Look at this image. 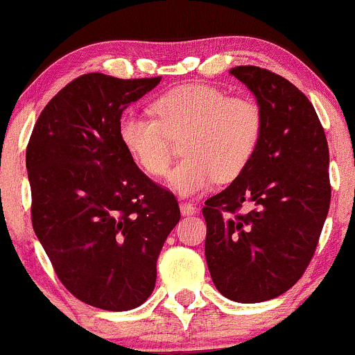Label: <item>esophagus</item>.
Instances as JSON below:
<instances>
[{"mask_svg": "<svg viewBox=\"0 0 355 355\" xmlns=\"http://www.w3.org/2000/svg\"><path fill=\"white\" fill-rule=\"evenodd\" d=\"M179 208H181V214L184 215V217H188V215H195L196 214V207L193 203H188V202H181L179 203Z\"/></svg>", "mask_w": 355, "mask_h": 355, "instance_id": "esophagus-1", "label": "esophagus"}]
</instances>
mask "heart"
Masks as SVG:
<instances>
[{
    "label": "heart",
    "mask_w": 355,
    "mask_h": 355,
    "mask_svg": "<svg viewBox=\"0 0 355 355\" xmlns=\"http://www.w3.org/2000/svg\"><path fill=\"white\" fill-rule=\"evenodd\" d=\"M157 119L130 109L119 121L124 150L144 173L162 176L171 162V138H181L186 155L167 174L181 196L207 191L246 169L259 144L263 111L254 98L231 96L220 87L191 83L157 98Z\"/></svg>",
    "instance_id": "obj_1"
}]
</instances>
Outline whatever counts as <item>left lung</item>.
<instances>
[{"instance_id":"left-lung-1","label":"left lung","mask_w":355,"mask_h":355,"mask_svg":"<svg viewBox=\"0 0 355 355\" xmlns=\"http://www.w3.org/2000/svg\"><path fill=\"white\" fill-rule=\"evenodd\" d=\"M231 75L253 92L263 131L246 169L205 202V258L222 295L253 304L284 294L308 268L330 208V153L297 87L258 67ZM244 202L254 210L237 214Z\"/></svg>"}]
</instances>
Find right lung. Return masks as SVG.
<instances>
[{"label": "right lung", "mask_w": 355, "mask_h": 355, "mask_svg": "<svg viewBox=\"0 0 355 355\" xmlns=\"http://www.w3.org/2000/svg\"><path fill=\"white\" fill-rule=\"evenodd\" d=\"M159 83L78 76L44 107L27 145L35 236L61 284L105 311L147 301L181 218L173 193L145 176L119 140L124 109Z\"/></svg>", "instance_id": "obj_1"}]
</instances>
